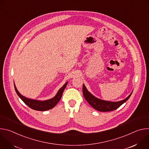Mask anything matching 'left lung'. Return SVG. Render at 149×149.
<instances>
[{"mask_svg":"<svg viewBox=\"0 0 149 149\" xmlns=\"http://www.w3.org/2000/svg\"><path fill=\"white\" fill-rule=\"evenodd\" d=\"M82 93L85 99L87 100V101L90 104L91 107H93L96 110L101 112L111 111L116 110L123 103L128 100L132 94V93L128 97L123 100L117 102H111L102 100L95 97L87 91L84 84H83L82 87Z\"/></svg>","mask_w":149,"mask_h":149,"instance_id":"obj_1","label":"left lung"}]
</instances>
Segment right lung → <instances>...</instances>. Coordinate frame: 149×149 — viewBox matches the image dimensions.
I'll return each instance as SVG.
<instances>
[{
    "mask_svg": "<svg viewBox=\"0 0 149 149\" xmlns=\"http://www.w3.org/2000/svg\"><path fill=\"white\" fill-rule=\"evenodd\" d=\"M67 84H68V82L63 85L62 87L59 90L58 93L54 98H52L50 100H45V101H38V100H35L27 98L21 95L19 93L16 87H15V84H14V87H15V89L16 93H17V95L29 107H30L31 109H32L33 110H37V111H47V110L52 109L59 101V100H61V98L62 97V93H63V91H64Z\"/></svg>",
    "mask_w": 149,
    "mask_h": 149,
    "instance_id": "obj_1",
    "label": "right lung"
}]
</instances>
